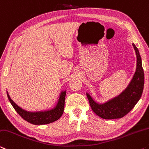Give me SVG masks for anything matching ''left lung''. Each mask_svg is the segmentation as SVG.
Segmentation results:
<instances>
[{
	"label": "left lung",
	"mask_w": 149,
	"mask_h": 149,
	"mask_svg": "<svg viewBox=\"0 0 149 149\" xmlns=\"http://www.w3.org/2000/svg\"><path fill=\"white\" fill-rule=\"evenodd\" d=\"M133 46L136 56V67L135 74L126 88L118 96L103 104L96 102L91 95L86 93L92 109L102 118L112 119L123 118L135 107L141 98L145 77L139 52L134 43Z\"/></svg>",
	"instance_id": "1"
}]
</instances>
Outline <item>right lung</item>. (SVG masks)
Instances as JSON below:
<instances>
[{
  "label": "right lung",
  "mask_w": 149,
  "mask_h": 149,
  "mask_svg": "<svg viewBox=\"0 0 149 149\" xmlns=\"http://www.w3.org/2000/svg\"><path fill=\"white\" fill-rule=\"evenodd\" d=\"M6 93L10 102L17 113L24 120L31 124H33V125H45V124L54 122L61 117L63 111H64L66 91L61 92L59 98H58L57 103L54 108L49 109V110L40 111H28L24 110L20 107H19L10 98L7 91Z\"/></svg>",
  "instance_id": "right-lung-1"
}]
</instances>
